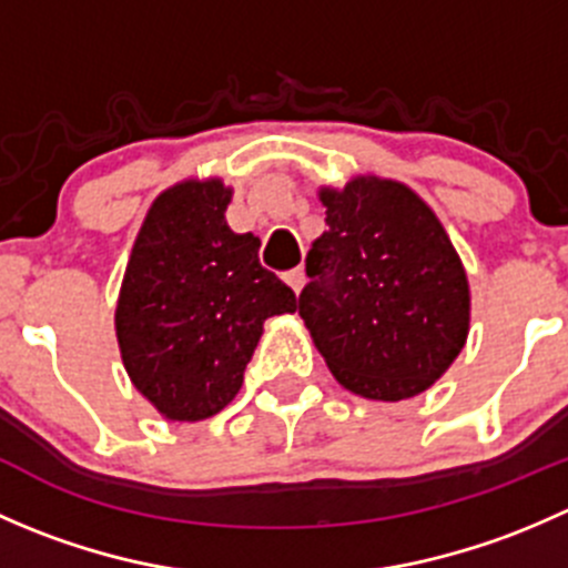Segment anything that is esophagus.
Masks as SVG:
<instances>
[{"label":"esophagus","mask_w":568,"mask_h":568,"mask_svg":"<svg viewBox=\"0 0 568 568\" xmlns=\"http://www.w3.org/2000/svg\"><path fill=\"white\" fill-rule=\"evenodd\" d=\"M285 283H288L291 288H294L296 294H300V291L305 288V268L296 266V268H291V272H285Z\"/></svg>","instance_id":"1"}]
</instances>
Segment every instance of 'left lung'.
Returning <instances> with one entry per match:
<instances>
[{"mask_svg":"<svg viewBox=\"0 0 568 568\" xmlns=\"http://www.w3.org/2000/svg\"><path fill=\"white\" fill-rule=\"evenodd\" d=\"M326 225L305 257L300 316L346 390L404 400L450 368L469 332V285L443 222L390 178L318 192Z\"/></svg>","mask_w":568,"mask_h":568,"instance_id":"8db88e82","label":"left lung"}]
</instances>
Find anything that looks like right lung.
<instances>
[{"mask_svg": "<svg viewBox=\"0 0 568 568\" xmlns=\"http://www.w3.org/2000/svg\"><path fill=\"white\" fill-rule=\"evenodd\" d=\"M231 197L220 178L164 189L120 285V357L168 420L225 409L242 390L263 321L296 311L294 291L257 261L261 239L227 227Z\"/></svg>", "mask_w": 568, "mask_h": 568, "instance_id": "right-lung-1", "label": "right lung"}]
</instances>
